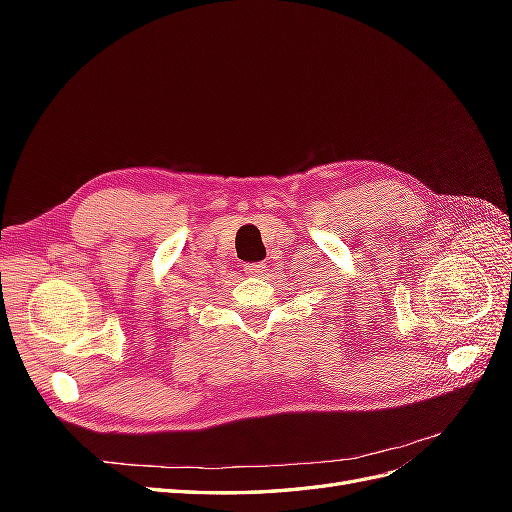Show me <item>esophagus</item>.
Returning <instances> with one entry per match:
<instances>
[{"label":"esophagus","instance_id":"1","mask_svg":"<svg viewBox=\"0 0 512 512\" xmlns=\"http://www.w3.org/2000/svg\"><path fill=\"white\" fill-rule=\"evenodd\" d=\"M243 271L247 275H262V273L267 271V265H265V262H245Z\"/></svg>","mask_w":512,"mask_h":512}]
</instances>
